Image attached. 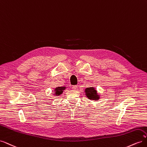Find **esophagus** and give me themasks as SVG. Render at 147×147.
<instances>
[{
	"mask_svg": "<svg viewBox=\"0 0 147 147\" xmlns=\"http://www.w3.org/2000/svg\"><path fill=\"white\" fill-rule=\"evenodd\" d=\"M77 88H78V87H77V86H76V85H75V86H72V89H73V90H77Z\"/></svg>",
	"mask_w": 147,
	"mask_h": 147,
	"instance_id": "1",
	"label": "esophagus"
}]
</instances>
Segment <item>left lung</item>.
Here are the masks:
<instances>
[{"label":"left lung","mask_w":147,"mask_h":147,"mask_svg":"<svg viewBox=\"0 0 147 147\" xmlns=\"http://www.w3.org/2000/svg\"><path fill=\"white\" fill-rule=\"evenodd\" d=\"M84 92L87 98L92 100H98L100 96L97 93L96 89L94 87L87 88L84 90Z\"/></svg>","instance_id":"left-lung-1"}]
</instances>
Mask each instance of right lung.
Masks as SVG:
<instances>
[{
    "label": "right lung",
    "mask_w": 147,
    "mask_h": 147,
    "mask_svg": "<svg viewBox=\"0 0 147 147\" xmlns=\"http://www.w3.org/2000/svg\"><path fill=\"white\" fill-rule=\"evenodd\" d=\"M66 86H60V87H56L54 90V95L58 96L61 94H63L64 90L66 89Z\"/></svg>",
    "instance_id": "obj_1"
}]
</instances>
